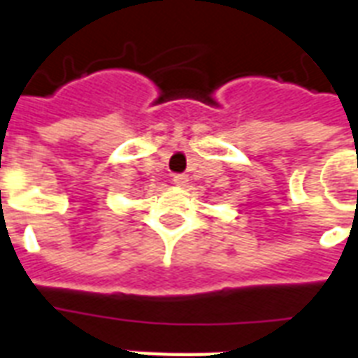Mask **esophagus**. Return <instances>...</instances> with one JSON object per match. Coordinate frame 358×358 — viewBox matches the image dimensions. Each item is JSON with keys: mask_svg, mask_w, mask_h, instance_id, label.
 Wrapping results in <instances>:
<instances>
[{"mask_svg": "<svg viewBox=\"0 0 358 358\" xmlns=\"http://www.w3.org/2000/svg\"><path fill=\"white\" fill-rule=\"evenodd\" d=\"M172 182H174V186L186 187L187 184H189V178H187L186 174H174V178H172Z\"/></svg>", "mask_w": 358, "mask_h": 358, "instance_id": "obj_1", "label": "esophagus"}]
</instances>
